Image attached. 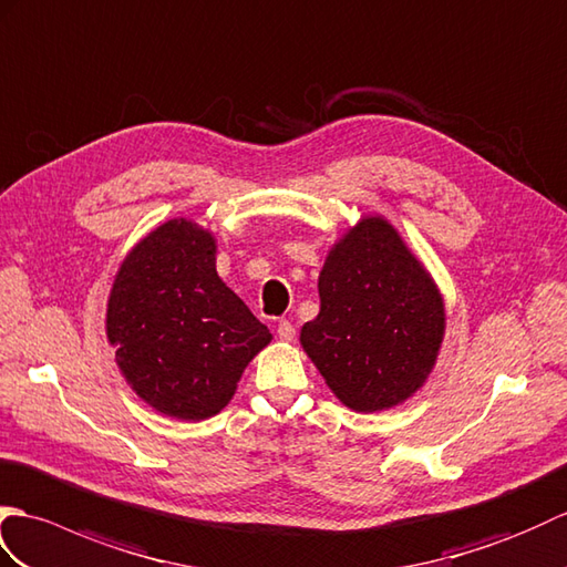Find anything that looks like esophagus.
I'll list each match as a JSON object with an SVG mask.
<instances>
[{"mask_svg": "<svg viewBox=\"0 0 567 567\" xmlns=\"http://www.w3.org/2000/svg\"><path fill=\"white\" fill-rule=\"evenodd\" d=\"M276 334H279L281 342H291V339L296 337V327L288 320H281L279 327H276Z\"/></svg>", "mask_w": 567, "mask_h": 567, "instance_id": "esophagus-1", "label": "esophagus"}]
</instances>
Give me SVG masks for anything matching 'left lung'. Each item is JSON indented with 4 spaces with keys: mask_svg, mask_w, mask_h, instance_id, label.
<instances>
[{
    "mask_svg": "<svg viewBox=\"0 0 567 567\" xmlns=\"http://www.w3.org/2000/svg\"><path fill=\"white\" fill-rule=\"evenodd\" d=\"M318 291L300 344L347 408L388 410L422 388L444 339V300L393 225L361 218L327 255Z\"/></svg>",
    "mask_w": 567,
    "mask_h": 567,
    "instance_id": "8db88e82",
    "label": "left lung"
}]
</instances>
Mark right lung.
<instances>
[{
	"instance_id": "add662e5",
	"label": "right lung",
	"mask_w": 567,
	"mask_h": 567,
	"mask_svg": "<svg viewBox=\"0 0 567 567\" xmlns=\"http://www.w3.org/2000/svg\"><path fill=\"white\" fill-rule=\"evenodd\" d=\"M118 369L147 405L198 422L235 395L271 332L220 281L216 240L194 220L159 225L123 259L106 310Z\"/></svg>"
}]
</instances>
